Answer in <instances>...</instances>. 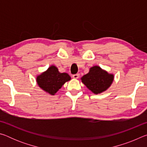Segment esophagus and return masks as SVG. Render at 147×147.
Masks as SVG:
<instances>
[{"label": "esophagus", "mask_w": 147, "mask_h": 147, "mask_svg": "<svg viewBox=\"0 0 147 147\" xmlns=\"http://www.w3.org/2000/svg\"><path fill=\"white\" fill-rule=\"evenodd\" d=\"M80 77V74H73V78L74 79H78Z\"/></svg>", "instance_id": "esophagus-1"}]
</instances>
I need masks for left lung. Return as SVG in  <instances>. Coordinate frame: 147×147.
<instances>
[{"label":"left lung","instance_id":"obj_1","mask_svg":"<svg viewBox=\"0 0 147 147\" xmlns=\"http://www.w3.org/2000/svg\"><path fill=\"white\" fill-rule=\"evenodd\" d=\"M113 80V74L108 73L98 65L91 67L89 73L81 78L82 82L96 94L106 91L112 84Z\"/></svg>","mask_w":147,"mask_h":147}]
</instances>
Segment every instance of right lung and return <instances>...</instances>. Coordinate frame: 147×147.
Masks as SVG:
<instances>
[{
    "instance_id": "1",
    "label": "right lung",
    "mask_w": 147,
    "mask_h": 147,
    "mask_svg": "<svg viewBox=\"0 0 147 147\" xmlns=\"http://www.w3.org/2000/svg\"><path fill=\"white\" fill-rule=\"evenodd\" d=\"M71 79L67 73H59L56 66L51 65L47 71L36 76V82L42 90L54 95L64 84Z\"/></svg>"
}]
</instances>
